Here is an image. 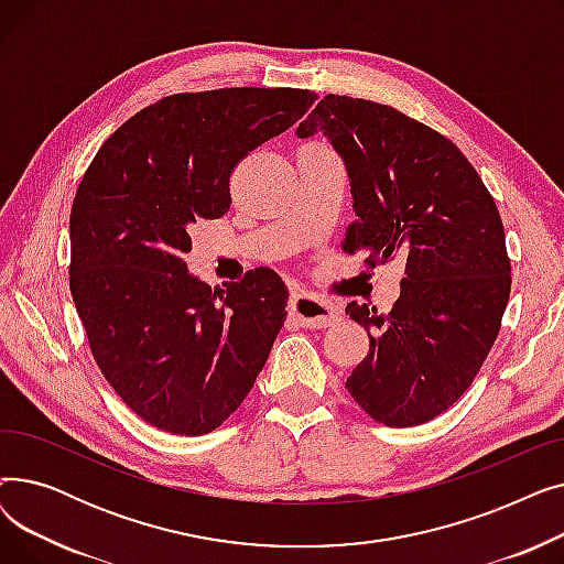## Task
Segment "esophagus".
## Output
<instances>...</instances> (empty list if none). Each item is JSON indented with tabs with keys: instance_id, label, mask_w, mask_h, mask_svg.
Segmentation results:
<instances>
[{
	"instance_id": "obj_1",
	"label": "esophagus",
	"mask_w": 564,
	"mask_h": 564,
	"mask_svg": "<svg viewBox=\"0 0 564 564\" xmlns=\"http://www.w3.org/2000/svg\"><path fill=\"white\" fill-rule=\"evenodd\" d=\"M290 311L292 315H297L300 322L308 329H322V327H332V324L338 319V311L322 302L313 294L306 292H294L290 297Z\"/></svg>"
}]
</instances>
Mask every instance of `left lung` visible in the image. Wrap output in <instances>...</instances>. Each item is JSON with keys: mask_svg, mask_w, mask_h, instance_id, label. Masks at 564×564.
I'll use <instances>...</instances> for the list:
<instances>
[{"mask_svg": "<svg viewBox=\"0 0 564 564\" xmlns=\"http://www.w3.org/2000/svg\"><path fill=\"white\" fill-rule=\"evenodd\" d=\"M322 132L340 155L354 224L345 251L368 264L400 258L391 313L347 304L368 332L347 391L389 427L421 425L470 387L510 300V260L498 207L459 148L393 107L324 96L297 137Z\"/></svg>", "mask_w": 564, "mask_h": 564, "instance_id": "left-lung-1", "label": "left lung"}]
</instances>
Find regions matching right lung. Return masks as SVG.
Here are the masks:
<instances>
[{
    "label": "right lung",
    "instance_id": "obj_1",
    "mask_svg": "<svg viewBox=\"0 0 564 564\" xmlns=\"http://www.w3.org/2000/svg\"><path fill=\"white\" fill-rule=\"evenodd\" d=\"M317 100L300 88L177 94L134 113L84 173L70 213V292L105 379L171 434L217 430L245 402L285 322L260 267L210 288L187 270L189 228L230 207V173Z\"/></svg>",
    "mask_w": 564,
    "mask_h": 564
}]
</instances>
